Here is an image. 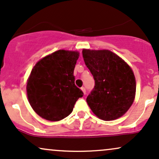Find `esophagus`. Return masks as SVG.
Returning <instances> with one entry per match:
<instances>
[{
    "mask_svg": "<svg viewBox=\"0 0 159 159\" xmlns=\"http://www.w3.org/2000/svg\"><path fill=\"white\" fill-rule=\"evenodd\" d=\"M81 90L83 91V93H84V94H86V89H85V87H81Z\"/></svg>",
    "mask_w": 159,
    "mask_h": 159,
    "instance_id": "1",
    "label": "esophagus"
}]
</instances>
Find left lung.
<instances>
[{"instance_id":"obj_1","label":"left lung","mask_w":159,"mask_h":159,"mask_svg":"<svg viewBox=\"0 0 159 159\" xmlns=\"http://www.w3.org/2000/svg\"><path fill=\"white\" fill-rule=\"evenodd\" d=\"M84 61L95 80L87 102L99 119L110 121L125 114L132 106L136 92L132 69L108 50L82 51Z\"/></svg>"}]
</instances>
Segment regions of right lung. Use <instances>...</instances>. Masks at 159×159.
Listing matches in <instances>:
<instances>
[{"mask_svg": "<svg viewBox=\"0 0 159 159\" xmlns=\"http://www.w3.org/2000/svg\"><path fill=\"white\" fill-rule=\"evenodd\" d=\"M79 53L58 50L36 63L27 84L30 105L41 117L59 121L72 113L83 92L75 84L74 69Z\"/></svg>", "mask_w": 159, "mask_h": 159, "instance_id": "right-lung-1", "label": "right lung"}]
</instances>
